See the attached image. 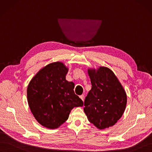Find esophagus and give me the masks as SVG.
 <instances>
[{
	"label": "esophagus",
	"mask_w": 152,
	"mask_h": 152,
	"mask_svg": "<svg viewBox=\"0 0 152 152\" xmlns=\"http://www.w3.org/2000/svg\"><path fill=\"white\" fill-rule=\"evenodd\" d=\"M80 98L83 101H84V99H85V96H84V95H81V96H80Z\"/></svg>",
	"instance_id": "34e87169"
}]
</instances>
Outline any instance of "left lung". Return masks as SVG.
<instances>
[{
    "label": "left lung",
    "mask_w": 152,
    "mask_h": 152,
    "mask_svg": "<svg viewBox=\"0 0 152 152\" xmlns=\"http://www.w3.org/2000/svg\"><path fill=\"white\" fill-rule=\"evenodd\" d=\"M91 89L85 100L84 111L89 121L102 130L114 125L124 113L127 96L124 88L106 67L89 69Z\"/></svg>",
    "instance_id": "obj_1"
}]
</instances>
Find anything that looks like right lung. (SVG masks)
Returning <instances> with one entry per match:
<instances>
[{
  "mask_svg": "<svg viewBox=\"0 0 152 152\" xmlns=\"http://www.w3.org/2000/svg\"><path fill=\"white\" fill-rule=\"evenodd\" d=\"M68 68L61 62L42 68L30 81L27 102L36 120L49 129L64 123L74 107L83 106V101L74 92L75 84L66 80Z\"/></svg>",
  "mask_w": 152,
  "mask_h": 152,
  "instance_id": "1",
  "label": "right lung"
}]
</instances>
